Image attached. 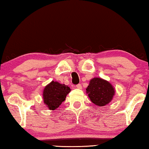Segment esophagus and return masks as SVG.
<instances>
[{
  "label": "esophagus",
  "mask_w": 149,
  "mask_h": 149,
  "mask_svg": "<svg viewBox=\"0 0 149 149\" xmlns=\"http://www.w3.org/2000/svg\"><path fill=\"white\" fill-rule=\"evenodd\" d=\"M76 87H77V89H81V88H82V86H81V84H78L76 85Z\"/></svg>",
  "instance_id": "34e87169"
}]
</instances>
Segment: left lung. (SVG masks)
I'll list each match as a JSON object with an SVG mask.
<instances>
[{"label": "left lung", "instance_id": "obj_1", "mask_svg": "<svg viewBox=\"0 0 149 149\" xmlns=\"http://www.w3.org/2000/svg\"><path fill=\"white\" fill-rule=\"evenodd\" d=\"M86 91L92 102L100 107L108 104L115 93V89L109 82L98 77L91 80Z\"/></svg>", "mask_w": 149, "mask_h": 149}]
</instances>
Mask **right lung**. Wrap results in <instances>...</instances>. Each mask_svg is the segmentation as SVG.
I'll return each instance as SVG.
<instances>
[{
  "label": "right lung",
  "instance_id": "1",
  "mask_svg": "<svg viewBox=\"0 0 149 149\" xmlns=\"http://www.w3.org/2000/svg\"><path fill=\"white\" fill-rule=\"evenodd\" d=\"M71 89L68 86L52 81L45 87L43 92L44 102L50 110H54L65 100Z\"/></svg>",
  "mask_w": 149,
  "mask_h": 149
}]
</instances>
